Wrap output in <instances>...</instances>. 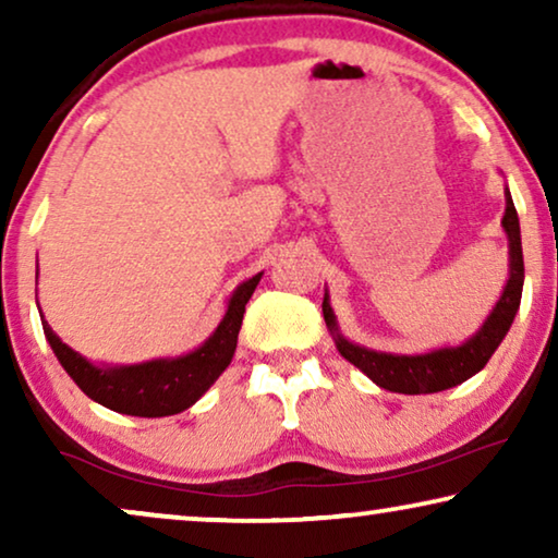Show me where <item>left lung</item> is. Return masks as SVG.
<instances>
[{"mask_svg":"<svg viewBox=\"0 0 558 558\" xmlns=\"http://www.w3.org/2000/svg\"><path fill=\"white\" fill-rule=\"evenodd\" d=\"M502 231L508 235V281L502 287L500 300L483 325L477 327L475 335H470L462 345H447L429 350V353H384V350H371L350 342L340 332L338 319L330 307V294L325 289L323 315L330 330L335 348L348 363L361 368L373 384L386 388L393 393H437L447 388L460 386L464 380L475 376L485 368L490 355L506 338L510 325H513L515 312L521 307L523 294V246H521V223H518V213L506 187V216H502Z\"/></svg>","mask_w":558,"mask_h":558,"instance_id":"1","label":"left lung"}]
</instances>
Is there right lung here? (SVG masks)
Instances as JSON below:
<instances>
[{"label": "right lung", "mask_w": 558, "mask_h": 558, "mask_svg": "<svg viewBox=\"0 0 558 558\" xmlns=\"http://www.w3.org/2000/svg\"><path fill=\"white\" fill-rule=\"evenodd\" d=\"M262 274L235 287L228 300L226 315L210 332V338L178 357H155V361L134 365L90 363L88 357L68 348L45 323V317H40L43 330L60 365L88 399L126 416H172L193 407L231 365L243 312H246L256 284L262 281Z\"/></svg>", "instance_id": "1"}]
</instances>
